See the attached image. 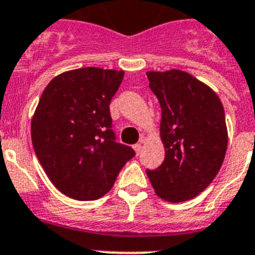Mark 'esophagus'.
<instances>
[{
  "mask_svg": "<svg viewBox=\"0 0 255 255\" xmlns=\"http://www.w3.org/2000/svg\"><path fill=\"white\" fill-rule=\"evenodd\" d=\"M133 149H135L136 155H139L140 152H141V144H140V143L135 144V145H133Z\"/></svg>",
  "mask_w": 255,
  "mask_h": 255,
  "instance_id": "esophagus-1",
  "label": "esophagus"
}]
</instances>
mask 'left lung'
<instances>
[{
    "label": "left lung",
    "mask_w": 255,
    "mask_h": 255,
    "mask_svg": "<svg viewBox=\"0 0 255 255\" xmlns=\"http://www.w3.org/2000/svg\"><path fill=\"white\" fill-rule=\"evenodd\" d=\"M147 77L161 107L165 159L145 172L159 197L186 201L213 181L225 159L224 107L212 88L185 71H149Z\"/></svg>",
    "instance_id": "1"
}]
</instances>
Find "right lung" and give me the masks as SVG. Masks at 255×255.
<instances>
[{
  "label": "right lung",
  "instance_id": "obj_1",
  "mask_svg": "<svg viewBox=\"0 0 255 255\" xmlns=\"http://www.w3.org/2000/svg\"><path fill=\"white\" fill-rule=\"evenodd\" d=\"M124 71L85 67L58 75L38 102L31 120L34 152L55 188L90 201L107 193L135 156L116 143L110 103Z\"/></svg>",
  "mask_w": 255,
  "mask_h": 255
}]
</instances>
